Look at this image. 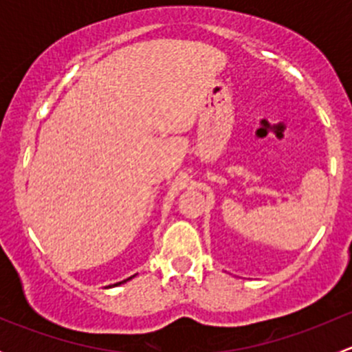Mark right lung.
<instances>
[{"label": "right lung", "mask_w": 352, "mask_h": 352, "mask_svg": "<svg viewBox=\"0 0 352 352\" xmlns=\"http://www.w3.org/2000/svg\"><path fill=\"white\" fill-rule=\"evenodd\" d=\"M134 276H131V278H127V279H124V281H120V283H117V285H113V286H119V285H124V283H127L129 281V279H133ZM107 287H110V286H107Z\"/></svg>", "instance_id": "add662e5"}]
</instances>
